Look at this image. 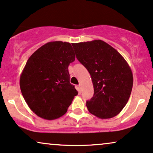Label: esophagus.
Masks as SVG:
<instances>
[{
    "label": "esophagus",
    "mask_w": 153,
    "mask_h": 153,
    "mask_svg": "<svg viewBox=\"0 0 153 153\" xmlns=\"http://www.w3.org/2000/svg\"><path fill=\"white\" fill-rule=\"evenodd\" d=\"M79 88L80 91H82V84H79Z\"/></svg>",
    "instance_id": "obj_1"
}]
</instances>
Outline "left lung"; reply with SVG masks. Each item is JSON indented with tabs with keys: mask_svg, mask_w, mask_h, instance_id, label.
<instances>
[{
	"mask_svg": "<svg viewBox=\"0 0 153 153\" xmlns=\"http://www.w3.org/2000/svg\"><path fill=\"white\" fill-rule=\"evenodd\" d=\"M72 46L94 85V97L86 101L88 111L102 119L117 116L127 103L133 88V73L128 62L100 39L73 43Z\"/></svg>",
	"mask_w": 153,
	"mask_h": 153,
	"instance_id": "left-lung-1",
	"label": "left lung"
}]
</instances>
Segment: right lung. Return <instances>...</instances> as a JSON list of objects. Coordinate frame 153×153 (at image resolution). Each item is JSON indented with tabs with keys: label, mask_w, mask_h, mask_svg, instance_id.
Here are the masks:
<instances>
[{
	"label": "right lung",
	"mask_w": 153,
	"mask_h": 153,
	"mask_svg": "<svg viewBox=\"0 0 153 153\" xmlns=\"http://www.w3.org/2000/svg\"><path fill=\"white\" fill-rule=\"evenodd\" d=\"M74 60L72 46L62 41L46 43L30 56L20 86L25 101L37 116L54 120L66 114L78 94L69 82L68 71Z\"/></svg>",
	"instance_id": "obj_1"
}]
</instances>
